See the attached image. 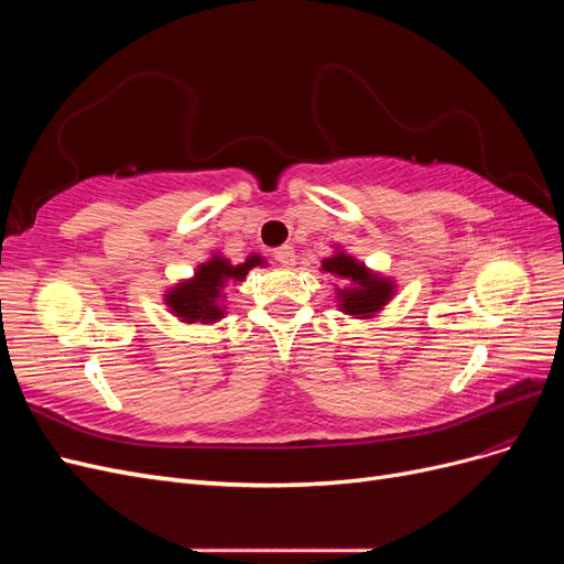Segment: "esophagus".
<instances>
[{
    "mask_svg": "<svg viewBox=\"0 0 564 564\" xmlns=\"http://www.w3.org/2000/svg\"><path fill=\"white\" fill-rule=\"evenodd\" d=\"M275 261L284 268H292L296 263V253L292 247H280V249H275Z\"/></svg>",
    "mask_w": 564,
    "mask_h": 564,
    "instance_id": "obj_1",
    "label": "esophagus"
}]
</instances>
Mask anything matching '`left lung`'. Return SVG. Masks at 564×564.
I'll return each instance as SVG.
<instances>
[{"label":"left lung","instance_id":"left-lung-1","mask_svg":"<svg viewBox=\"0 0 564 564\" xmlns=\"http://www.w3.org/2000/svg\"><path fill=\"white\" fill-rule=\"evenodd\" d=\"M334 249L336 251L329 259L322 261V270L346 284L336 286L338 311L357 319H369L383 311V305H388V301L395 296L398 284L369 270L362 261H357L355 256L346 253L340 247Z\"/></svg>","mask_w":564,"mask_h":564}]
</instances>
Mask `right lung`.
<instances>
[{
    "mask_svg": "<svg viewBox=\"0 0 564 564\" xmlns=\"http://www.w3.org/2000/svg\"><path fill=\"white\" fill-rule=\"evenodd\" d=\"M256 265H265V259L259 253L247 256L245 263L232 265L226 256L218 251L209 261L197 265L195 275L176 282L164 294L166 308L172 311L185 324H214L226 317L224 289L237 284L247 278V272Z\"/></svg>",
    "mask_w": 564,
    "mask_h": 564,
    "instance_id": "1",
    "label": "right lung"
}]
</instances>
